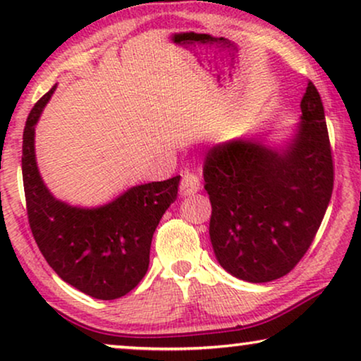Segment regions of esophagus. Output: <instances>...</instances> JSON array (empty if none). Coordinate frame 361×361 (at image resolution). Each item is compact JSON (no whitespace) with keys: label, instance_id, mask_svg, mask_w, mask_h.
Listing matches in <instances>:
<instances>
[{"label":"esophagus","instance_id":"34e87169","mask_svg":"<svg viewBox=\"0 0 361 361\" xmlns=\"http://www.w3.org/2000/svg\"><path fill=\"white\" fill-rule=\"evenodd\" d=\"M200 190V179L197 177L195 174H192V172H187L182 177V182L179 185V192L182 197H187V195H192L195 194V192Z\"/></svg>","mask_w":361,"mask_h":361}]
</instances>
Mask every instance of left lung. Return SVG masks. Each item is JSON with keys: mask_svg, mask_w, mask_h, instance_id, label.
<instances>
[{"mask_svg": "<svg viewBox=\"0 0 361 361\" xmlns=\"http://www.w3.org/2000/svg\"><path fill=\"white\" fill-rule=\"evenodd\" d=\"M302 115L289 136L236 137L209 151L210 241L221 268L248 283L288 274L317 233L334 189L324 105L307 83Z\"/></svg>", "mask_w": 361, "mask_h": 361, "instance_id": "8db88e82", "label": "left lung"}]
</instances>
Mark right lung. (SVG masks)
Segmentation results:
<instances>
[{
  "label": "right lung",
  "mask_w": 361,
  "mask_h": 361,
  "mask_svg": "<svg viewBox=\"0 0 361 361\" xmlns=\"http://www.w3.org/2000/svg\"><path fill=\"white\" fill-rule=\"evenodd\" d=\"M54 85L29 113L23 135V182L34 240L49 266L90 298L111 300L135 289L149 266L156 226L176 200L180 176L133 185L97 207L57 199L36 159V125Z\"/></svg>",
  "instance_id": "obj_1"
}]
</instances>
